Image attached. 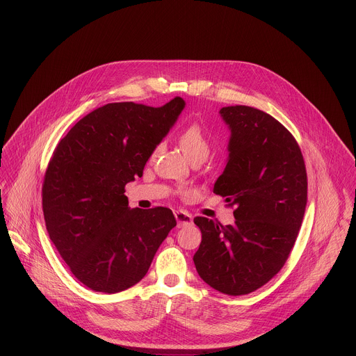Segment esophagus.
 <instances>
[{"label": "esophagus", "mask_w": 356, "mask_h": 356, "mask_svg": "<svg viewBox=\"0 0 356 356\" xmlns=\"http://www.w3.org/2000/svg\"><path fill=\"white\" fill-rule=\"evenodd\" d=\"M175 217H176V221H177V227H184V225H190L193 218L188 213L183 211V210H177L175 211Z\"/></svg>", "instance_id": "1"}]
</instances>
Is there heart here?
I'll use <instances>...</instances> for the list:
<instances>
[{
	"label": "heart",
	"mask_w": 356,
	"mask_h": 356,
	"mask_svg": "<svg viewBox=\"0 0 356 356\" xmlns=\"http://www.w3.org/2000/svg\"><path fill=\"white\" fill-rule=\"evenodd\" d=\"M179 145L181 150L184 152V155L190 159H207L211 150L210 140L207 138V134L198 122H191L188 124L179 135ZM158 152V147L155 149L154 155Z\"/></svg>",
	"instance_id": "obj_1"
}]
</instances>
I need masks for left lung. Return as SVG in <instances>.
Listing matches in <instances>:
<instances>
[{
  "label": "left lung",
  "mask_w": 356,
  "mask_h": 356,
  "mask_svg": "<svg viewBox=\"0 0 356 356\" xmlns=\"http://www.w3.org/2000/svg\"><path fill=\"white\" fill-rule=\"evenodd\" d=\"M231 129L228 161L214 193L235 206L232 225L195 217L201 243L194 265L213 289L242 296L284 266L307 204V172L294 136L248 106L220 110Z\"/></svg>",
  "instance_id": "8db88e82"
}]
</instances>
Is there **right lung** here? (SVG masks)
Masks as SVG:
<instances>
[{
    "label": "right lung",
    "mask_w": 356,
    "mask_h": 356,
    "mask_svg": "<svg viewBox=\"0 0 356 356\" xmlns=\"http://www.w3.org/2000/svg\"><path fill=\"white\" fill-rule=\"evenodd\" d=\"M184 108L111 103L83 117L58 143L42 186L47 234L72 273L94 291L118 293L143 279L176 227L170 209H129L125 186Z\"/></svg>",
    "instance_id": "add662e5"
}]
</instances>
